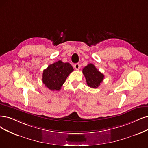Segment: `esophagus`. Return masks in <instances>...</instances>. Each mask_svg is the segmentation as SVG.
Masks as SVG:
<instances>
[{
    "label": "esophagus",
    "mask_w": 148,
    "mask_h": 148,
    "mask_svg": "<svg viewBox=\"0 0 148 148\" xmlns=\"http://www.w3.org/2000/svg\"><path fill=\"white\" fill-rule=\"evenodd\" d=\"M74 68L76 69V70H79V69H80V65L78 64V63H77V64H75V65H74Z\"/></svg>",
    "instance_id": "obj_1"
}]
</instances>
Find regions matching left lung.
<instances>
[{
    "mask_svg": "<svg viewBox=\"0 0 148 148\" xmlns=\"http://www.w3.org/2000/svg\"><path fill=\"white\" fill-rule=\"evenodd\" d=\"M87 85L92 88H97L100 86L104 76L95 67L93 64H88L82 69Z\"/></svg>",
    "mask_w": 148,
    "mask_h": 148,
    "instance_id": "1",
    "label": "left lung"
}]
</instances>
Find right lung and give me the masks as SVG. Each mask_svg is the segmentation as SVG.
Returning <instances> with one entry per match:
<instances>
[{
  "label": "right lung",
  "instance_id": "right-lung-1",
  "mask_svg": "<svg viewBox=\"0 0 148 148\" xmlns=\"http://www.w3.org/2000/svg\"><path fill=\"white\" fill-rule=\"evenodd\" d=\"M73 71L71 64L58 61L44 70L42 82L51 90H60L69 75Z\"/></svg>",
  "mask_w": 148,
  "mask_h": 148
}]
</instances>
